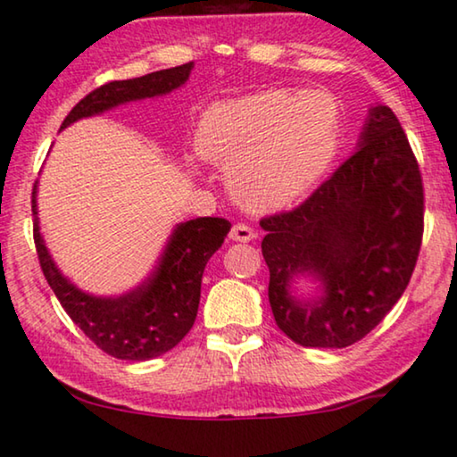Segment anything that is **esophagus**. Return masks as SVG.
<instances>
[{
	"mask_svg": "<svg viewBox=\"0 0 457 457\" xmlns=\"http://www.w3.org/2000/svg\"><path fill=\"white\" fill-rule=\"evenodd\" d=\"M229 238L234 242H251L254 238V229L246 223H234L229 229Z\"/></svg>",
	"mask_w": 457,
	"mask_h": 457,
	"instance_id": "esophagus-1",
	"label": "esophagus"
}]
</instances>
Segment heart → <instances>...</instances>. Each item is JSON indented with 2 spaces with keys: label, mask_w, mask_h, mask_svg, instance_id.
<instances>
[{
  "label": "heart",
  "mask_w": 457,
  "mask_h": 457,
  "mask_svg": "<svg viewBox=\"0 0 457 457\" xmlns=\"http://www.w3.org/2000/svg\"><path fill=\"white\" fill-rule=\"evenodd\" d=\"M340 111L321 89L261 91L212 106L198 127V152L229 169L236 196L276 209L303 196L330 167Z\"/></svg>",
  "instance_id": "1"
}]
</instances>
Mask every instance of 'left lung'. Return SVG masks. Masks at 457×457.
<instances>
[{
	"mask_svg": "<svg viewBox=\"0 0 457 457\" xmlns=\"http://www.w3.org/2000/svg\"><path fill=\"white\" fill-rule=\"evenodd\" d=\"M270 305L286 337L303 346L343 349L374 330L401 299L424 234L422 175L388 106L370 108L360 148L307 200L261 219ZM312 275L322 296L291 295Z\"/></svg>",
	"mask_w": 457,
	"mask_h": 457,
	"instance_id": "1",
	"label": "left lung"
}]
</instances>
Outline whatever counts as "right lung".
Listing matches in <instances>:
<instances>
[{"instance_id": "add662e5", "label": "right lung", "mask_w": 457, "mask_h": 457, "mask_svg": "<svg viewBox=\"0 0 457 457\" xmlns=\"http://www.w3.org/2000/svg\"><path fill=\"white\" fill-rule=\"evenodd\" d=\"M194 62L111 81L83 97L60 129L79 119L94 117L119 104L165 96L181 87ZM33 238L41 271L60 305L85 337L108 355L127 361H148L171 351L190 332L198 313L200 284L209 261L223 245L232 223L221 217H198L173 229L165 251L148 279L120 296H94L64 278L47 253L37 221V181L33 186Z\"/></svg>"}]
</instances>
